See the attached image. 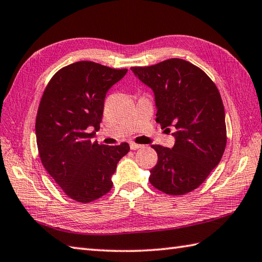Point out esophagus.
I'll return each mask as SVG.
<instances>
[{"label": "esophagus", "instance_id": "34e87169", "mask_svg": "<svg viewBox=\"0 0 262 262\" xmlns=\"http://www.w3.org/2000/svg\"><path fill=\"white\" fill-rule=\"evenodd\" d=\"M129 147H130V149H138V148L142 147V145H140V144H136L134 142H130L129 143Z\"/></svg>", "mask_w": 262, "mask_h": 262}]
</instances>
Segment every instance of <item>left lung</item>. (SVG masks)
I'll list each match as a JSON object with an SVG mask.
<instances>
[{"label":"left lung","instance_id":"8db88e82","mask_svg":"<svg viewBox=\"0 0 262 262\" xmlns=\"http://www.w3.org/2000/svg\"><path fill=\"white\" fill-rule=\"evenodd\" d=\"M130 70L153 91L161 127L176 129L173 147L152 145L158 163L149 182L173 196L190 192L223 157L226 127L221 94L205 72L180 58Z\"/></svg>","mask_w":262,"mask_h":262}]
</instances>
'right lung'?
<instances>
[{
	"label": "right lung",
	"instance_id": "obj_1",
	"mask_svg": "<svg viewBox=\"0 0 262 262\" xmlns=\"http://www.w3.org/2000/svg\"><path fill=\"white\" fill-rule=\"evenodd\" d=\"M127 70L76 62L55 74L42 94L36 119L41 163L72 199L93 202L113 188L117 163L129 145L92 142L102 120L104 98Z\"/></svg>",
	"mask_w": 262,
	"mask_h": 262
}]
</instances>
